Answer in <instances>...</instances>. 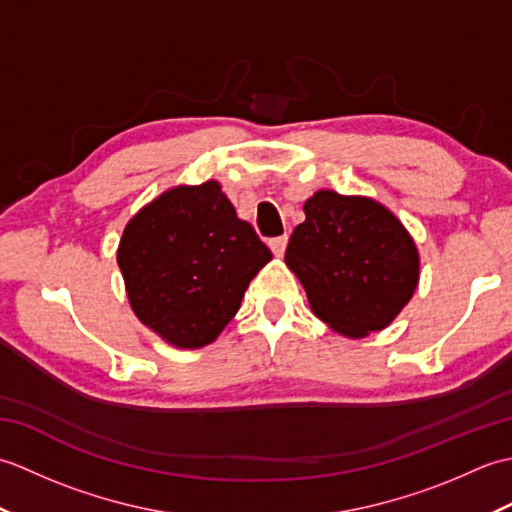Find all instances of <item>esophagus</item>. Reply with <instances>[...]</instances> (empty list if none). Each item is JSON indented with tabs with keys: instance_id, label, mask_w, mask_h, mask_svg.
I'll use <instances>...</instances> for the list:
<instances>
[{
	"instance_id": "1",
	"label": "esophagus",
	"mask_w": 512,
	"mask_h": 512,
	"mask_svg": "<svg viewBox=\"0 0 512 512\" xmlns=\"http://www.w3.org/2000/svg\"><path fill=\"white\" fill-rule=\"evenodd\" d=\"M268 246H270V250H273V253H275L277 257H281V255H284L286 246H288V235L270 237V239H268Z\"/></svg>"
}]
</instances>
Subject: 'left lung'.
Instances as JSON below:
<instances>
[{
    "label": "left lung",
    "mask_w": 512,
    "mask_h": 512,
    "mask_svg": "<svg viewBox=\"0 0 512 512\" xmlns=\"http://www.w3.org/2000/svg\"><path fill=\"white\" fill-rule=\"evenodd\" d=\"M303 211L286 264L312 312L345 336L383 330L418 286V253L405 226L374 200L334 191H317Z\"/></svg>",
    "instance_id": "obj_1"
}]
</instances>
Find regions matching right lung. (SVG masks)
<instances>
[{"instance_id": "right-lung-1", "label": "right lung", "mask_w": 512, "mask_h": 512, "mask_svg": "<svg viewBox=\"0 0 512 512\" xmlns=\"http://www.w3.org/2000/svg\"><path fill=\"white\" fill-rule=\"evenodd\" d=\"M270 257L213 180L162 193L134 215L118 246L136 317L184 350L217 339Z\"/></svg>"}]
</instances>
